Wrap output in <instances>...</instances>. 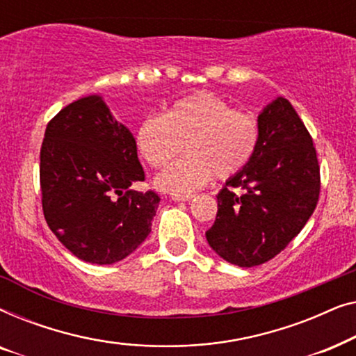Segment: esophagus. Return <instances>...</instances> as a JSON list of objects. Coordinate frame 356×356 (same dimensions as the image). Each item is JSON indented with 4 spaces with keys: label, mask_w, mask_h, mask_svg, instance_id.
<instances>
[{
    "label": "esophagus",
    "mask_w": 356,
    "mask_h": 356,
    "mask_svg": "<svg viewBox=\"0 0 356 356\" xmlns=\"http://www.w3.org/2000/svg\"><path fill=\"white\" fill-rule=\"evenodd\" d=\"M194 194H172V199L173 201H189V199H193Z\"/></svg>",
    "instance_id": "obj_1"
}]
</instances>
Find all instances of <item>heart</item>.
Returning <instances> with one entry per match:
<instances>
[{
    "label": "heart",
    "mask_w": 356,
    "mask_h": 356,
    "mask_svg": "<svg viewBox=\"0 0 356 356\" xmlns=\"http://www.w3.org/2000/svg\"><path fill=\"white\" fill-rule=\"evenodd\" d=\"M136 149L152 168L177 160L155 178V186L186 194L206 184L212 175L227 179L243 172L259 147L261 129L245 111L235 110L212 92H197L172 104L162 116H149L136 129Z\"/></svg>",
    "instance_id": "1"
}]
</instances>
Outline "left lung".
Instances as JSON below:
<instances>
[{"label":"left lung","mask_w":356,"mask_h":356,"mask_svg":"<svg viewBox=\"0 0 356 356\" xmlns=\"http://www.w3.org/2000/svg\"><path fill=\"white\" fill-rule=\"evenodd\" d=\"M257 124L254 159L217 194L216 222L206 232L212 250L240 267L264 264L285 250L313 216L321 189L313 138L290 102L277 97Z\"/></svg>","instance_id":"1"}]
</instances>
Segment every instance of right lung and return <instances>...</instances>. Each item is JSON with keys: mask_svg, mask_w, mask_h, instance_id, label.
I'll return each instance as SVG.
<instances>
[{"mask_svg": "<svg viewBox=\"0 0 356 356\" xmlns=\"http://www.w3.org/2000/svg\"><path fill=\"white\" fill-rule=\"evenodd\" d=\"M144 181L136 140L100 95L65 106L40 149L43 216L66 250L92 264H115L150 233L160 197L129 189Z\"/></svg>", "mask_w": 356, "mask_h": 356, "instance_id": "add662e5", "label": "right lung"}]
</instances>
